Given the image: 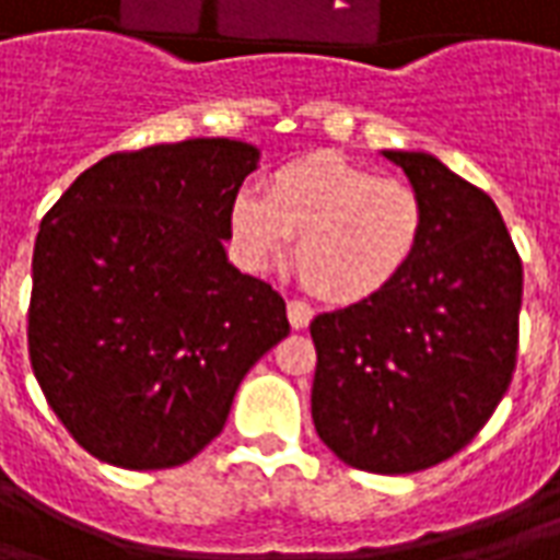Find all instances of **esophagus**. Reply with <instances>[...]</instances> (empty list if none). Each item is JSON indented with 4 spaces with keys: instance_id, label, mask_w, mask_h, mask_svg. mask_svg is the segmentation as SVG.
<instances>
[{
    "instance_id": "1",
    "label": "esophagus",
    "mask_w": 560,
    "mask_h": 560,
    "mask_svg": "<svg viewBox=\"0 0 560 560\" xmlns=\"http://www.w3.org/2000/svg\"><path fill=\"white\" fill-rule=\"evenodd\" d=\"M312 317H315V312H312V305L303 303V300H291V303H288V320H291L293 329H305L312 324Z\"/></svg>"
}]
</instances>
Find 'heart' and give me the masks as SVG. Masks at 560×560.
Returning <instances> with one entry per match:
<instances>
[{"mask_svg":"<svg viewBox=\"0 0 560 560\" xmlns=\"http://www.w3.org/2000/svg\"><path fill=\"white\" fill-rule=\"evenodd\" d=\"M228 231L257 272L279 267L296 236L293 264L305 288L324 303L360 305L411 269L425 240V203L401 179L312 152L272 167L264 195L243 188L233 197Z\"/></svg>","mask_w":560,"mask_h":560,"instance_id":"b5f03b06","label":"heart"}]
</instances>
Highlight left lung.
Segmentation results:
<instances>
[{
    "label": "left lung",
    "instance_id": "1",
    "mask_svg": "<svg viewBox=\"0 0 560 560\" xmlns=\"http://www.w3.org/2000/svg\"><path fill=\"white\" fill-rule=\"evenodd\" d=\"M425 203V240L387 293L312 320V420L351 468L456 456L513 381L522 260L494 200L425 152H384Z\"/></svg>",
    "mask_w": 560,
    "mask_h": 560
}]
</instances>
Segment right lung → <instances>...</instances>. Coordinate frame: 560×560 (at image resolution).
I'll list each match as a JSON object with an SVG mask.
<instances>
[{"label": "right lung", "instance_id": "1", "mask_svg": "<svg viewBox=\"0 0 560 560\" xmlns=\"http://www.w3.org/2000/svg\"><path fill=\"white\" fill-rule=\"evenodd\" d=\"M257 152L197 138L114 152L68 185L32 252L30 363L86 453L176 468L224 429L288 332L272 284L228 264V209Z\"/></svg>", "mask_w": 560, "mask_h": 560}]
</instances>
